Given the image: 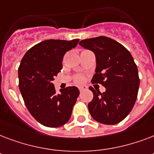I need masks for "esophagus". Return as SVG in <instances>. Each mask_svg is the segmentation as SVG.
Returning <instances> with one entry per match:
<instances>
[{
	"mask_svg": "<svg viewBox=\"0 0 154 154\" xmlns=\"http://www.w3.org/2000/svg\"><path fill=\"white\" fill-rule=\"evenodd\" d=\"M85 89H86L85 87H80L79 90H80V92H82V91H83V90H85Z\"/></svg>",
	"mask_w": 154,
	"mask_h": 154,
	"instance_id": "esophagus-1",
	"label": "esophagus"
}]
</instances>
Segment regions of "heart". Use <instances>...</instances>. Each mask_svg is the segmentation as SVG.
I'll list each match as a JSON object with an SVG mask.
<instances>
[{
  "instance_id": "obj_1",
  "label": "heart",
  "mask_w": 154,
  "mask_h": 154,
  "mask_svg": "<svg viewBox=\"0 0 154 154\" xmlns=\"http://www.w3.org/2000/svg\"><path fill=\"white\" fill-rule=\"evenodd\" d=\"M74 82L77 83V84H82V83H84L85 82V77L82 76V75H77L76 77H74Z\"/></svg>"
}]
</instances>
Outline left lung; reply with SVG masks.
I'll use <instances>...</instances> for the list:
<instances>
[{
    "label": "left lung",
    "instance_id": "8db88e82",
    "mask_svg": "<svg viewBox=\"0 0 154 154\" xmlns=\"http://www.w3.org/2000/svg\"><path fill=\"white\" fill-rule=\"evenodd\" d=\"M79 45L96 56L92 83L101 84L106 89L101 94L89 87L94 94L88 104L89 112L101 124H117L128 116L137 97L140 79L134 58L119 42L104 36L82 40Z\"/></svg>",
    "mask_w": 154,
    "mask_h": 154
}]
</instances>
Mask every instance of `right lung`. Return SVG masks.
Listing matches in <instances>:
<instances>
[{
	"label": "right lung",
	"instance_id": "right-lung-1",
	"mask_svg": "<svg viewBox=\"0 0 154 154\" xmlns=\"http://www.w3.org/2000/svg\"><path fill=\"white\" fill-rule=\"evenodd\" d=\"M78 42L79 39L46 40L29 49L20 61V94L29 112L45 126H61L71 117L79 89L66 87L57 94L52 81L62 69L65 53L77 46Z\"/></svg>",
	"mask_w": 154,
	"mask_h": 154
}]
</instances>
